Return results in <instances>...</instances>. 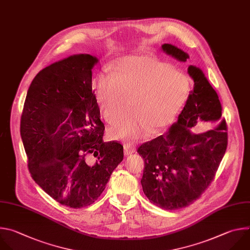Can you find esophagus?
<instances>
[{
  "mask_svg": "<svg viewBox=\"0 0 250 250\" xmlns=\"http://www.w3.org/2000/svg\"><path fill=\"white\" fill-rule=\"evenodd\" d=\"M135 152H136V148L133 146H131V145H125L124 146V155L126 157L134 154Z\"/></svg>",
  "mask_w": 250,
  "mask_h": 250,
  "instance_id": "obj_1",
  "label": "esophagus"
}]
</instances>
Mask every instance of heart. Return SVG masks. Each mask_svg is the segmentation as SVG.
Instances as JSON below:
<instances>
[{
  "mask_svg": "<svg viewBox=\"0 0 250 250\" xmlns=\"http://www.w3.org/2000/svg\"><path fill=\"white\" fill-rule=\"evenodd\" d=\"M191 89L187 76L168 63L138 55L123 58L113 65L111 76L99 75L95 95L104 117L116 123L110 138L133 142L151 132L157 134L169 126L184 106Z\"/></svg>",
  "mask_w": 250,
  "mask_h": 250,
  "instance_id": "1",
  "label": "heart"
}]
</instances>
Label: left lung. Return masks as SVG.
I'll return each mask as SVG.
<instances>
[{"label": "left lung", "instance_id": "left-lung-1", "mask_svg": "<svg viewBox=\"0 0 250 250\" xmlns=\"http://www.w3.org/2000/svg\"><path fill=\"white\" fill-rule=\"evenodd\" d=\"M165 53L180 62L189 55L180 48L165 43ZM194 81L177 121L167 135L143 144L138 153L145 168L141 184L149 202L165 210L192 204L212 182L228 146V132L222 120V104L203 71L190 65ZM198 126L212 129L194 134Z\"/></svg>", "mask_w": 250, "mask_h": 250}]
</instances>
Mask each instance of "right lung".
Listing matches in <instances>:
<instances>
[{
    "mask_svg": "<svg viewBox=\"0 0 250 250\" xmlns=\"http://www.w3.org/2000/svg\"><path fill=\"white\" fill-rule=\"evenodd\" d=\"M98 59L77 54L41 70L27 90L21 136L33 180L60 204H92L123 161V146L104 142L92 69Z\"/></svg>",
    "mask_w": 250,
    "mask_h": 250,
    "instance_id": "add662e5",
    "label": "right lung"
}]
</instances>
